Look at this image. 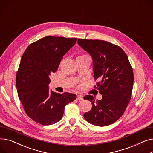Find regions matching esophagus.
I'll use <instances>...</instances> for the list:
<instances>
[{
	"label": "esophagus",
	"instance_id": "34e87169",
	"mask_svg": "<svg viewBox=\"0 0 153 153\" xmlns=\"http://www.w3.org/2000/svg\"><path fill=\"white\" fill-rule=\"evenodd\" d=\"M77 100L79 101H81L83 100V96L81 95H79L77 97Z\"/></svg>",
	"mask_w": 153,
	"mask_h": 153
}]
</instances>
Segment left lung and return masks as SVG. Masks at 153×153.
<instances>
[{"label":"left lung","mask_w":153,"mask_h":153,"mask_svg":"<svg viewBox=\"0 0 153 153\" xmlns=\"http://www.w3.org/2000/svg\"><path fill=\"white\" fill-rule=\"evenodd\" d=\"M78 45L89 53L93 61L94 77L101 100L85 95L92 107L84 117L89 123L105 126L115 122L123 114L133 89V69L128 56L121 48L103 40L79 39Z\"/></svg>","instance_id":"8db88e82"}]
</instances>
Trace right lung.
<instances>
[{
  "mask_svg": "<svg viewBox=\"0 0 153 153\" xmlns=\"http://www.w3.org/2000/svg\"><path fill=\"white\" fill-rule=\"evenodd\" d=\"M76 42L77 38L48 36L30 45L22 56L16 87L27 115L38 123L59 122L64 107L77 97L71 93L54 92L48 87L51 73L57 71L64 55Z\"/></svg>",
  "mask_w": 153,
  "mask_h": 153,
  "instance_id": "1",
  "label": "right lung"
}]
</instances>
